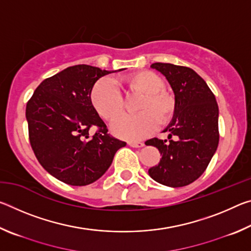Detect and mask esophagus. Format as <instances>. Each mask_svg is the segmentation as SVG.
<instances>
[{"mask_svg":"<svg viewBox=\"0 0 251 251\" xmlns=\"http://www.w3.org/2000/svg\"><path fill=\"white\" fill-rule=\"evenodd\" d=\"M128 145H129L130 147H135V148H141V147H143L144 145H145V144L142 143V142H129V143H128Z\"/></svg>","mask_w":251,"mask_h":251,"instance_id":"esophagus-1","label":"esophagus"}]
</instances>
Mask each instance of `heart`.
Segmentation results:
<instances>
[{
	"mask_svg": "<svg viewBox=\"0 0 251 251\" xmlns=\"http://www.w3.org/2000/svg\"><path fill=\"white\" fill-rule=\"evenodd\" d=\"M131 94H142L135 115H123L114 122L112 130L118 138L136 142L151 135L157 125L172 121L176 112V100L165 91V80L152 71H139L124 78ZM91 103L96 113L106 122L121 115L125 100L120 88L112 78L97 80L91 92Z\"/></svg>",
	"mask_w": 251,
	"mask_h": 251,
	"instance_id": "b5f03b06",
	"label": "heart"
}]
</instances>
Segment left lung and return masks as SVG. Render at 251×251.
Returning <instances> with one entry per match:
<instances>
[{
    "mask_svg": "<svg viewBox=\"0 0 251 251\" xmlns=\"http://www.w3.org/2000/svg\"><path fill=\"white\" fill-rule=\"evenodd\" d=\"M166 76L176 100V112L164 131L168 139L151 138L146 145L155 146L160 161L148 169L159 184L182 187L192 184L206 171L218 147V105L214 93L194 70L186 66L154 63Z\"/></svg>",
    "mask_w": 251,
    "mask_h": 251,
    "instance_id": "8db88e82",
    "label": "left lung"
}]
</instances>
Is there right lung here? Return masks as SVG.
Returning a JSON list of instances; mask_svg holds the SVG:
<instances>
[{
    "mask_svg": "<svg viewBox=\"0 0 251 251\" xmlns=\"http://www.w3.org/2000/svg\"><path fill=\"white\" fill-rule=\"evenodd\" d=\"M108 73L85 64L67 67L45 78L26 104L34 154L46 172L65 184L94 182L126 145L108 134L91 103L95 82ZM91 128H96L93 134Z\"/></svg>",
    "mask_w": 251,
    "mask_h": 251,
    "instance_id": "right-lung-1",
    "label": "right lung"
}]
</instances>
